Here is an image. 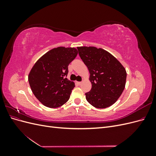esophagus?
<instances>
[{"mask_svg":"<svg viewBox=\"0 0 156 156\" xmlns=\"http://www.w3.org/2000/svg\"><path fill=\"white\" fill-rule=\"evenodd\" d=\"M77 83L79 84V85H80V84H81L82 82H77Z\"/></svg>","mask_w":156,"mask_h":156,"instance_id":"obj_1","label":"esophagus"}]
</instances>
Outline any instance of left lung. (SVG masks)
Returning a JSON list of instances; mask_svg holds the SVG:
<instances>
[{"label": "left lung", "mask_w": 156, "mask_h": 156, "mask_svg": "<svg viewBox=\"0 0 156 156\" xmlns=\"http://www.w3.org/2000/svg\"><path fill=\"white\" fill-rule=\"evenodd\" d=\"M79 54L90 72V91L86 93L90 104L98 108L110 107L123 92L127 73L122 64L108 51L96 47H78Z\"/></svg>", "instance_id": "left-lung-1"}]
</instances>
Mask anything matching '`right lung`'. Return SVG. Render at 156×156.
<instances>
[{"instance_id":"obj_1","label":"right lung","mask_w":156,"mask_h":156,"mask_svg":"<svg viewBox=\"0 0 156 156\" xmlns=\"http://www.w3.org/2000/svg\"><path fill=\"white\" fill-rule=\"evenodd\" d=\"M77 54L74 48L58 47L47 52L33 66L28 76L30 87L45 107L56 108L68 101L75 83L66 78L68 66Z\"/></svg>"}]
</instances>
